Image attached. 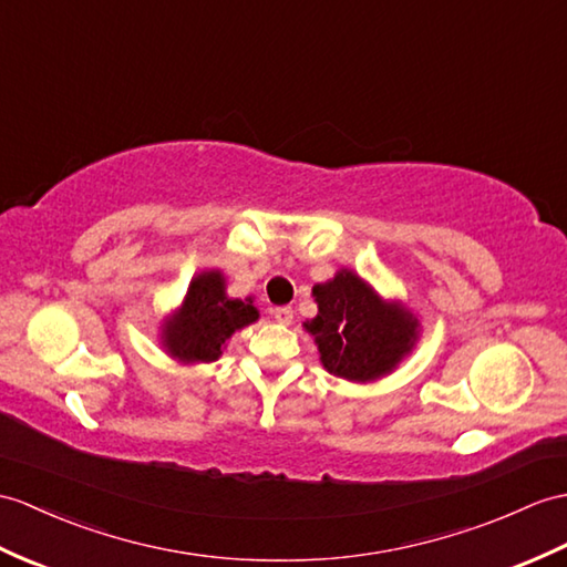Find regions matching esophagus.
Segmentation results:
<instances>
[{"label":"esophagus","mask_w":567,"mask_h":567,"mask_svg":"<svg viewBox=\"0 0 567 567\" xmlns=\"http://www.w3.org/2000/svg\"><path fill=\"white\" fill-rule=\"evenodd\" d=\"M270 316L278 323L289 326V323H292V319H295V311H292V307H275V309H270Z\"/></svg>","instance_id":"obj_1"}]
</instances>
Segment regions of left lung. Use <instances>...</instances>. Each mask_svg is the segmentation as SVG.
Segmentation results:
<instances>
[{"mask_svg":"<svg viewBox=\"0 0 567 567\" xmlns=\"http://www.w3.org/2000/svg\"><path fill=\"white\" fill-rule=\"evenodd\" d=\"M319 305L305 328L319 346L321 364L348 381H374L396 370L417 340V319L396 301H384L360 275L343 268L313 285Z\"/></svg>","mask_w":567,"mask_h":567,"instance_id":"8db88e82","label":"left lung"}]
</instances>
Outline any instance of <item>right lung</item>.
<instances>
[{
  "instance_id": "obj_1",
  "label": "right lung",
  "mask_w": 567,
  "mask_h": 567,
  "mask_svg": "<svg viewBox=\"0 0 567 567\" xmlns=\"http://www.w3.org/2000/svg\"><path fill=\"white\" fill-rule=\"evenodd\" d=\"M224 289L219 270H205L190 280L181 309L162 328V343L171 358L186 364L215 362L236 331L258 321L251 297L229 299Z\"/></svg>"
}]
</instances>
